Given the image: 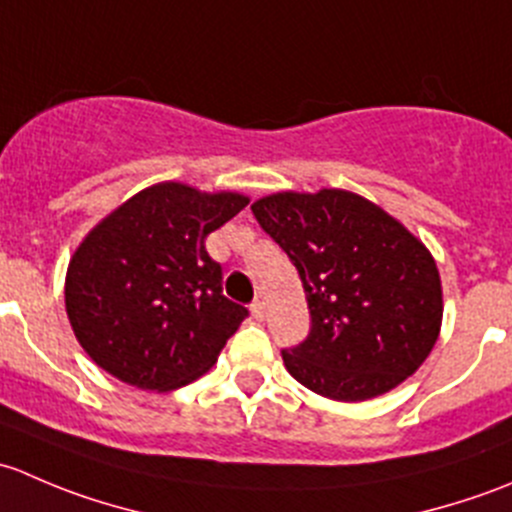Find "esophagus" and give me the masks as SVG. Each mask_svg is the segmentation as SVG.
I'll return each mask as SVG.
<instances>
[{"instance_id": "1", "label": "esophagus", "mask_w": 512, "mask_h": 512, "mask_svg": "<svg viewBox=\"0 0 512 512\" xmlns=\"http://www.w3.org/2000/svg\"><path fill=\"white\" fill-rule=\"evenodd\" d=\"M250 312H252V317H255V319H262V317H265V302L255 299V302L250 304Z\"/></svg>"}]
</instances>
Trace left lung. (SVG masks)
<instances>
[{"mask_svg": "<svg viewBox=\"0 0 512 512\" xmlns=\"http://www.w3.org/2000/svg\"><path fill=\"white\" fill-rule=\"evenodd\" d=\"M262 230L287 252L312 314L285 349L289 374L332 401H366L404 384L441 334L443 289L421 240L371 200L339 188L265 195Z\"/></svg>", "mask_w": 512, "mask_h": 512, "instance_id": "8db88e82", "label": "left lung"}]
</instances>
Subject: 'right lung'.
<instances>
[{
  "mask_svg": "<svg viewBox=\"0 0 512 512\" xmlns=\"http://www.w3.org/2000/svg\"><path fill=\"white\" fill-rule=\"evenodd\" d=\"M250 198L165 180L89 230L66 270V314L84 352L118 381L173 391L218 361L247 309L223 297L205 237Z\"/></svg>",
  "mask_w": 512,
  "mask_h": 512,
  "instance_id": "right-lung-1",
  "label": "right lung"
}]
</instances>
